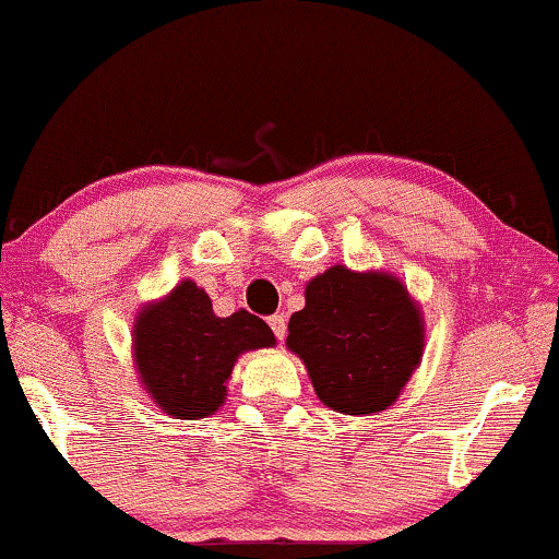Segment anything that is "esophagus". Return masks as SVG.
Segmentation results:
<instances>
[{"mask_svg":"<svg viewBox=\"0 0 559 559\" xmlns=\"http://www.w3.org/2000/svg\"><path fill=\"white\" fill-rule=\"evenodd\" d=\"M267 324H271L273 335L278 337V341H284V337H286V317L284 314H273L271 320H267Z\"/></svg>","mask_w":559,"mask_h":559,"instance_id":"34e87169","label":"esophagus"}]
</instances>
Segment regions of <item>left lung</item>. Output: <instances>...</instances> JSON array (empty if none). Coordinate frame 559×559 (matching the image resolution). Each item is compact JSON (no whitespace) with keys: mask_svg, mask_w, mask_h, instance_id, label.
<instances>
[{"mask_svg":"<svg viewBox=\"0 0 559 559\" xmlns=\"http://www.w3.org/2000/svg\"><path fill=\"white\" fill-rule=\"evenodd\" d=\"M286 348L301 358L322 405L361 418L397 402L420 366L426 320L394 273L332 265L304 288Z\"/></svg>","mask_w":559,"mask_h":559,"instance_id":"obj_1","label":"left lung"}]
</instances>
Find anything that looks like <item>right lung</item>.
Here are the masks:
<instances>
[{
    "mask_svg": "<svg viewBox=\"0 0 559 559\" xmlns=\"http://www.w3.org/2000/svg\"><path fill=\"white\" fill-rule=\"evenodd\" d=\"M273 345V330L260 317L247 309L214 314L209 294L190 278L146 301L131 330L139 384L162 413L178 420L214 415L227 402L237 358Z\"/></svg>",
    "mask_w": 559,
    "mask_h": 559,
    "instance_id": "1",
    "label": "right lung"
}]
</instances>
